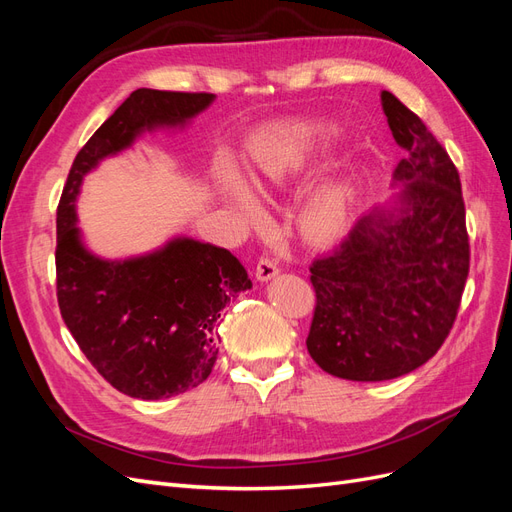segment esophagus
I'll use <instances>...</instances> for the list:
<instances>
[{
	"instance_id": "34e87169",
	"label": "esophagus",
	"mask_w": 512,
	"mask_h": 512,
	"mask_svg": "<svg viewBox=\"0 0 512 512\" xmlns=\"http://www.w3.org/2000/svg\"><path fill=\"white\" fill-rule=\"evenodd\" d=\"M277 273H280V269L275 267L273 260H269V258L258 260V265H256V280L258 282H269Z\"/></svg>"
}]
</instances>
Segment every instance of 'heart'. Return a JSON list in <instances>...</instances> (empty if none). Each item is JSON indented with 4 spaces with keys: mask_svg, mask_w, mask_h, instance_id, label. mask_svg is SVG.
<instances>
[{
    "mask_svg": "<svg viewBox=\"0 0 512 512\" xmlns=\"http://www.w3.org/2000/svg\"><path fill=\"white\" fill-rule=\"evenodd\" d=\"M331 130L318 121H292L267 128L252 141V185L260 194L297 181L318 156L320 145ZM222 190L241 218L256 228L267 224V213L252 190L232 173L222 177ZM359 207V181L350 173H335L322 179L309 192L299 209V232L312 243H329L352 228Z\"/></svg>",
    "mask_w": 512,
    "mask_h": 512,
    "instance_id": "obj_1",
    "label": "heart"
}]
</instances>
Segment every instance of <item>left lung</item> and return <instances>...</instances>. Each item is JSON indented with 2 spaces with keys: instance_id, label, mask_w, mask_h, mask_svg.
Wrapping results in <instances>:
<instances>
[{
  "instance_id": "1",
  "label": "left lung",
  "mask_w": 512,
  "mask_h": 512,
  "mask_svg": "<svg viewBox=\"0 0 512 512\" xmlns=\"http://www.w3.org/2000/svg\"><path fill=\"white\" fill-rule=\"evenodd\" d=\"M382 111L406 151L391 200L309 267L316 312L312 359L331 376L380 382L410 374L440 350L470 269L461 181L446 149L391 91Z\"/></svg>"
}]
</instances>
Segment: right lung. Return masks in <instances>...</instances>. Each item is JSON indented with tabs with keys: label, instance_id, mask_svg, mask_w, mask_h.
<instances>
[{
	"label": "right lung",
	"instance_id": "obj_1",
	"mask_svg": "<svg viewBox=\"0 0 512 512\" xmlns=\"http://www.w3.org/2000/svg\"><path fill=\"white\" fill-rule=\"evenodd\" d=\"M213 94L136 89L76 153L57 209V301L76 344L106 382L136 399L194 389L218 359L222 309L250 290L245 267L224 247L177 235L121 260L89 250L76 226L85 175L145 132L181 130Z\"/></svg>",
	"mask_w": 512,
	"mask_h": 512
}]
</instances>
